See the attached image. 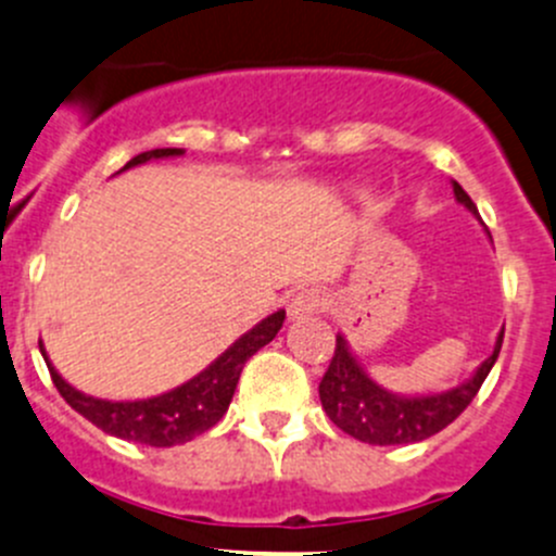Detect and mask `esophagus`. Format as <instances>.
<instances>
[{
  "mask_svg": "<svg viewBox=\"0 0 556 556\" xmlns=\"http://www.w3.org/2000/svg\"><path fill=\"white\" fill-rule=\"evenodd\" d=\"M323 306H326V295L315 288H306L299 290V293L288 301V315L293 317V320H304V317L317 315Z\"/></svg>",
  "mask_w": 556,
  "mask_h": 556,
  "instance_id": "esophagus-1",
  "label": "esophagus"
}]
</instances>
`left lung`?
<instances>
[{
    "label": "left lung",
    "instance_id": "1",
    "mask_svg": "<svg viewBox=\"0 0 556 556\" xmlns=\"http://www.w3.org/2000/svg\"><path fill=\"white\" fill-rule=\"evenodd\" d=\"M454 195L462 206L478 217L476 203L470 201L459 181H454ZM505 328L494 342L492 355L476 369L470 380L443 393H424V396H402L388 388L377 386L358 358L350 350L348 339L337 333V350L320 380V402L326 415L350 438L369 445H404L421 443L432 434L443 432L454 424L467 404L481 391L483 380L492 371L503 348Z\"/></svg>",
    "mask_w": 556,
    "mask_h": 556
}]
</instances>
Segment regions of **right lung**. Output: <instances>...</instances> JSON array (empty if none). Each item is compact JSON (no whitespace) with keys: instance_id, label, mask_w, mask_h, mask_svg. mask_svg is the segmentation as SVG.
<instances>
[{"instance_id":"obj_1","label":"right lung","mask_w":556,"mask_h":556,"mask_svg":"<svg viewBox=\"0 0 556 556\" xmlns=\"http://www.w3.org/2000/svg\"><path fill=\"white\" fill-rule=\"evenodd\" d=\"M181 149H152L138 157L129 160L122 170L143 165L149 160H165V157H181ZM118 170V174H122ZM285 323V309H277L274 315L263 317L255 328L236 339L217 361L206 366L201 375L192 380L181 382L174 391H165L152 399H135V402H111V399H97L89 393L78 391L70 386L53 364L48 361L46 348L40 342V353L46 358L51 380L56 391L62 393L64 402L80 413L86 421L94 424L105 434H113L118 440H129V443L152 445V448H170V445L190 443L198 434L208 432L214 424L228 413L230 399H233L236 386H239L241 369H244L247 358L255 355L257 350L266 348Z\"/></svg>"}]
</instances>
